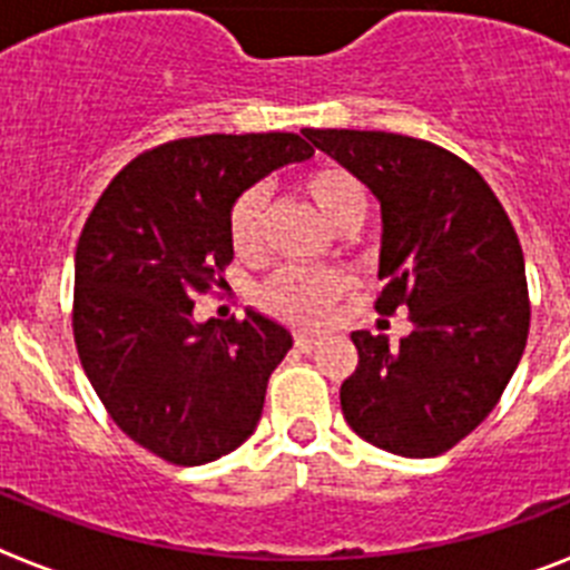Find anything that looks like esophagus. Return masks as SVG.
Listing matches in <instances>:
<instances>
[{"mask_svg": "<svg viewBox=\"0 0 570 570\" xmlns=\"http://www.w3.org/2000/svg\"><path fill=\"white\" fill-rule=\"evenodd\" d=\"M294 345L299 347V351H305V354H311V351L320 345V340H316L314 334H294Z\"/></svg>", "mask_w": 570, "mask_h": 570, "instance_id": "esophagus-1", "label": "esophagus"}]
</instances>
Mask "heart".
Segmentation results:
<instances>
[{"instance_id": "b5f03b06", "label": "heart", "mask_w": 570, "mask_h": 570, "mask_svg": "<svg viewBox=\"0 0 570 570\" xmlns=\"http://www.w3.org/2000/svg\"><path fill=\"white\" fill-rule=\"evenodd\" d=\"M299 188L331 225L340 228L347 216L362 214L367 208L365 185L360 176L334 163L314 165L299 176ZM265 205L268 196L262 185H250L234 199L228 210V239L239 259H259L265 250ZM351 288L340 271L316 268H282L259 288V305L276 320L291 325H320L336 299Z\"/></svg>"}]
</instances>
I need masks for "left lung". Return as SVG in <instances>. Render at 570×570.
Instances as JSON below:
<instances>
[{
    "instance_id": "left-lung-1",
    "label": "left lung",
    "mask_w": 570,
    "mask_h": 570,
    "mask_svg": "<svg viewBox=\"0 0 570 570\" xmlns=\"http://www.w3.org/2000/svg\"><path fill=\"white\" fill-rule=\"evenodd\" d=\"M302 134L382 205L376 314L407 308L414 331L387 347L351 334L360 362L342 382L347 425L400 456L454 448L500 402L531 328L525 259L505 208L473 165L387 130Z\"/></svg>"
}]
</instances>
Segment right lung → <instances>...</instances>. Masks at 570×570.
I'll return each mask as SVG.
<instances>
[{
    "label": "right lung",
    "instance_id": "obj_1",
    "mask_svg": "<svg viewBox=\"0 0 570 570\" xmlns=\"http://www.w3.org/2000/svg\"><path fill=\"white\" fill-rule=\"evenodd\" d=\"M299 134L170 139L130 159L85 219L73 342L125 434L170 465H205L254 434L291 334L259 314L214 328L194 299L225 285L228 210L271 170L311 159Z\"/></svg>",
    "mask_w": 570,
    "mask_h": 570
}]
</instances>
